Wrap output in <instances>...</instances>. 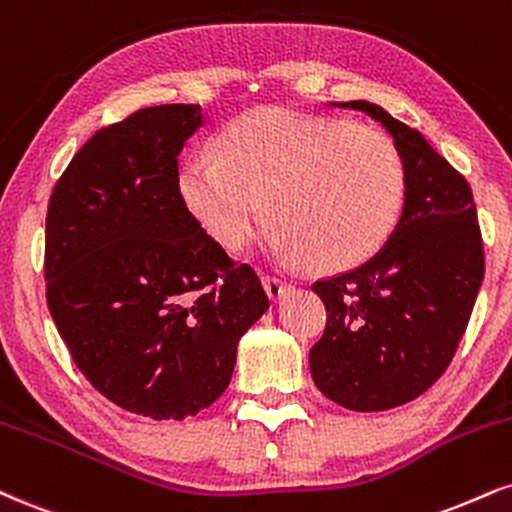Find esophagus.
<instances>
[{"instance_id":"1","label":"esophagus","mask_w":512,"mask_h":512,"mask_svg":"<svg viewBox=\"0 0 512 512\" xmlns=\"http://www.w3.org/2000/svg\"><path fill=\"white\" fill-rule=\"evenodd\" d=\"M264 288H267L269 298L281 300L283 295H286L288 288H291V283H288L286 279H279V276H264Z\"/></svg>"}]
</instances>
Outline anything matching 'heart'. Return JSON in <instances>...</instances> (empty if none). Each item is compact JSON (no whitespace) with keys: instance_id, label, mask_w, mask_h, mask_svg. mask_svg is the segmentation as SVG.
Here are the masks:
<instances>
[{"instance_id":"b5f03b06","label":"heart","mask_w":512,"mask_h":512,"mask_svg":"<svg viewBox=\"0 0 512 512\" xmlns=\"http://www.w3.org/2000/svg\"><path fill=\"white\" fill-rule=\"evenodd\" d=\"M217 150L183 157L176 190L226 250L243 248L267 209L276 257L338 272L369 260L396 226L403 159L374 128L264 107L233 119Z\"/></svg>"}]
</instances>
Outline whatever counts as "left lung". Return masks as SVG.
Returning <instances> with one entry per match:
<instances>
[{"label": "left lung", "instance_id": "1", "mask_svg": "<svg viewBox=\"0 0 512 512\" xmlns=\"http://www.w3.org/2000/svg\"><path fill=\"white\" fill-rule=\"evenodd\" d=\"M329 107L365 112L391 135L405 171L396 229L362 267L312 286L326 307L310 350L317 389L357 412L422 396L451 365L484 279L472 190L415 128L367 100Z\"/></svg>", "mask_w": 512, "mask_h": 512}]
</instances>
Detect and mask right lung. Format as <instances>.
Masks as SVG:
<instances>
[{
    "label": "right lung",
    "instance_id": "right-lung-1",
    "mask_svg": "<svg viewBox=\"0 0 512 512\" xmlns=\"http://www.w3.org/2000/svg\"><path fill=\"white\" fill-rule=\"evenodd\" d=\"M200 104L145 107L97 131L47 209V305L73 362L119 408L152 420L197 415L229 386L238 341L269 310L183 207L178 155Z\"/></svg>",
    "mask_w": 512,
    "mask_h": 512
}]
</instances>
